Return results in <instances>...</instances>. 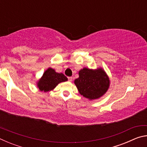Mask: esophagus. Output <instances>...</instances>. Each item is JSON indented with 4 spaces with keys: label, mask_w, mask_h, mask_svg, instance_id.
<instances>
[{
    "label": "esophagus",
    "mask_w": 147,
    "mask_h": 147,
    "mask_svg": "<svg viewBox=\"0 0 147 147\" xmlns=\"http://www.w3.org/2000/svg\"><path fill=\"white\" fill-rule=\"evenodd\" d=\"M68 80L69 82L73 81V77H68Z\"/></svg>",
    "instance_id": "esophagus-1"
}]
</instances>
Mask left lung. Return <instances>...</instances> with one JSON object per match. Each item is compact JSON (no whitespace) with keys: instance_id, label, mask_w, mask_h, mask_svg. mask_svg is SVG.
I'll return each mask as SVG.
<instances>
[{"instance_id":"left-lung-1","label":"left lung","mask_w":147,"mask_h":147,"mask_svg":"<svg viewBox=\"0 0 147 147\" xmlns=\"http://www.w3.org/2000/svg\"><path fill=\"white\" fill-rule=\"evenodd\" d=\"M78 74V78L74 80V84L80 94L89 100L100 98L108 91L110 80L102 67H84L79 71Z\"/></svg>"}]
</instances>
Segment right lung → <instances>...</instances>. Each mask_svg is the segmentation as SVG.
<instances>
[{
  "mask_svg": "<svg viewBox=\"0 0 147 147\" xmlns=\"http://www.w3.org/2000/svg\"><path fill=\"white\" fill-rule=\"evenodd\" d=\"M68 79L63 73H58L54 69L49 67L36 83L40 91L48 92L53 90L59 83L67 81Z\"/></svg>",
  "mask_w": 147,
  "mask_h": 147,
  "instance_id": "obj_1",
  "label": "right lung"
}]
</instances>
